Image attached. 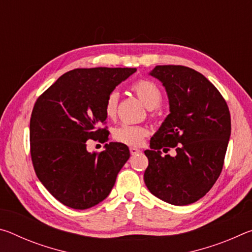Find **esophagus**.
<instances>
[{
  "mask_svg": "<svg viewBox=\"0 0 252 252\" xmlns=\"http://www.w3.org/2000/svg\"><path fill=\"white\" fill-rule=\"evenodd\" d=\"M130 153H131L132 156H134V155H138V153H140V150H139V149H136V148L131 147V148H130Z\"/></svg>",
  "mask_w": 252,
  "mask_h": 252,
  "instance_id": "34e87169",
  "label": "esophagus"
}]
</instances>
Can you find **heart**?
<instances>
[{
  "mask_svg": "<svg viewBox=\"0 0 252 252\" xmlns=\"http://www.w3.org/2000/svg\"><path fill=\"white\" fill-rule=\"evenodd\" d=\"M133 91L147 108L156 109L161 104L162 93L158 85L150 80H139L132 84ZM119 102V93L112 91L109 93L104 101V113L106 118L113 119L117 114ZM148 134V129L142 126L122 125L113 130V139L126 146L138 147L142 143Z\"/></svg>",
  "mask_w": 252,
  "mask_h": 252,
  "instance_id": "1",
  "label": "heart"
}]
</instances>
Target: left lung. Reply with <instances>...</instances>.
I'll list each match as a JSON object with an SVG mask.
<instances>
[{
  "label": "left lung",
  "instance_id": "left-lung-1",
  "mask_svg": "<svg viewBox=\"0 0 252 252\" xmlns=\"http://www.w3.org/2000/svg\"><path fill=\"white\" fill-rule=\"evenodd\" d=\"M164 85L170 113L150 140L144 182L174 206L201 199L218 180L231 133L227 102L206 76L183 65H157L150 73ZM176 149L174 157L159 150Z\"/></svg>",
  "mask_w": 252,
  "mask_h": 252
}]
</instances>
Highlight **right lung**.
<instances>
[{
    "label": "right lung",
    "mask_w": 252,
    "mask_h": 252,
    "mask_svg": "<svg viewBox=\"0 0 252 252\" xmlns=\"http://www.w3.org/2000/svg\"><path fill=\"white\" fill-rule=\"evenodd\" d=\"M131 67H93L66 72L37 97L30 120V152L34 171L60 202L78 210L108 197L130 158L126 144L110 142L88 152L87 141L104 143L110 132L104 101L134 73Z\"/></svg>",
    "instance_id": "1"
}]
</instances>
